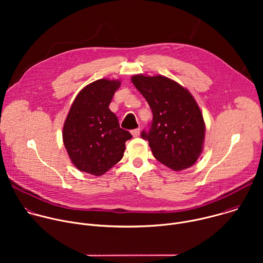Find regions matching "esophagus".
<instances>
[{"mask_svg":"<svg viewBox=\"0 0 263 263\" xmlns=\"http://www.w3.org/2000/svg\"><path fill=\"white\" fill-rule=\"evenodd\" d=\"M131 133H132V135H133V137H137V136H139V134H140V129H139V128L134 129V130L131 131Z\"/></svg>","mask_w":263,"mask_h":263,"instance_id":"1","label":"esophagus"}]
</instances>
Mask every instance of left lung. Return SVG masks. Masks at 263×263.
I'll return each instance as SVG.
<instances>
[{
	"label": "left lung",
	"instance_id": "1",
	"mask_svg": "<svg viewBox=\"0 0 263 263\" xmlns=\"http://www.w3.org/2000/svg\"><path fill=\"white\" fill-rule=\"evenodd\" d=\"M151 107L153 120L141 137L154 157L174 171L191 167L203 151L205 123L192 93L164 76L135 74L131 78Z\"/></svg>",
	"mask_w": 263,
	"mask_h": 263
}]
</instances>
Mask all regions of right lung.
<instances>
[{
  "mask_svg": "<svg viewBox=\"0 0 263 263\" xmlns=\"http://www.w3.org/2000/svg\"><path fill=\"white\" fill-rule=\"evenodd\" d=\"M120 86V80H97L85 86L71 104L62 137L71 163L81 172L105 174L123 158L125 142L132 138L109 109Z\"/></svg>",
  "mask_w": 263,
  "mask_h": 263,
  "instance_id": "1",
  "label": "right lung"
}]
</instances>
